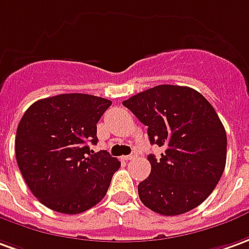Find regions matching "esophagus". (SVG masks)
Masks as SVG:
<instances>
[{"label": "esophagus", "mask_w": 249, "mask_h": 249, "mask_svg": "<svg viewBox=\"0 0 249 249\" xmlns=\"http://www.w3.org/2000/svg\"><path fill=\"white\" fill-rule=\"evenodd\" d=\"M135 157H137V153H131V154H128V156H126V157H124V160L130 161V160H133V159H135Z\"/></svg>", "instance_id": "1"}]
</instances>
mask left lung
Wrapping results in <instances>:
<instances>
[{"mask_svg":"<svg viewBox=\"0 0 249 249\" xmlns=\"http://www.w3.org/2000/svg\"><path fill=\"white\" fill-rule=\"evenodd\" d=\"M147 126L160 159L147 156L149 178L138 184L140 199L162 215L199 206L217 186L226 162V133L213 106L198 90L157 85L123 102Z\"/></svg>","mask_w":249,"mask_h":249,"instance_id":"obj_1","label":"left lung"}]
</instances>
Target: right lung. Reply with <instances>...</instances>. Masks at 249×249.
Returning <instances> with one entry per match:
<instances>
[{
	"label": "right lung",
	"instance_id": "add662e5",
	"mask_svg": "<svg viewBox=\"0 0 249 249\" xmlns=\"http://www.w3.org/2000/svg\"><path fill=\"white\" fill-rule=\"evenodd\" d=\"M112 102L85 93L37 100L17 126V165L31 193L54 212L80 214L106 196L121 162L95 153L97 122Z\"/></svg>",
	"mask_w": 249,
	"mask_h": 249
}]
</instances>
